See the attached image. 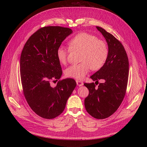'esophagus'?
I'll list each match as a JSON object with an SVG mask.
<instances>
[{
  "label": "esophagus",
  "instance_id": "esophagus-1",
  "mask_svg": "<svg viewBox=\"0 0 147 147\" xmlns=\"http://www.w3.org/2000/svg\"><path fill=\"white\" fill-rule=\"evenodd\" d=\"M76 82H77V85H78V86H82L83 85V83L82 82H81V81L77 80Z\"/></svg>",
  "mask_w": 147,
  "mask_h": 147
}]
</instances>
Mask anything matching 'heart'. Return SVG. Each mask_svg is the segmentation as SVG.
<instances>
[{"label": "heart", "mask_w": 147, "mask_h": 147, "mask_svg": "<svg viewBox=\"0 0 147 147\" xmlns=\"http://www.w3.org/2000/svg\"><path fill=\"white\" fill-rule=\"evenodd\" d=\"M71 50H80L78 64L69 66L65 70L67 77L77 80L83 79L92 70H98L105 64L109 56V49L106 43L98 39L94 35L87 32H80L75 35L69 42ZM68 50L60 46L56 51L57 58L62 64H65L67 59Z\"/></svg>", "instance_id": "1"}]
</instances>
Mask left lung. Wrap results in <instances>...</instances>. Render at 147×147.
Wrapping results in <instances>:
<instances>
[{
    "label": "left lung",
    "instance_id": "obj_1",
    "mask_svg": "<svg viewBox=\"0 0 147 147\" xmlns=\"http://www.w3.org/2000/svg\"><path fill=\"white\" fill-rule=\"evenodd\" d=\"M106 40L109 56L102 67L90 78L94 83H84L89 94L84 99L87 112L97 119H104L113 114L126 94L128 75L129 61L121 43L103 28L96 26ZM101 79L102 83L96 88L95 84Z\"/></svg>",
    "mask_w": 147,
    "mask_h": 147
}]
</instances>
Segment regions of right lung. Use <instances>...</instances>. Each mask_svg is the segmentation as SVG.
Masks as SVG:
<instances>
[{
  "instance_id": "obj_1",
  "label": "right lung",
  "mask_w": 147,
  "mask_h": 147,
  "mask_svg": "<svg viewBox=\"0 0 147 147\" xmlns=\"http://www.w3.org/2000/svg\"><path fill=\"white\" fill-rule=\"evenodd\" d=\"M71 29L47 26L38 29L26 42L20 57V75L25 98L38 116L53 119L64 111L67 101L77 85L72 78L58 81L63 71L56 51Z\"/></svg>"
}]
</instances>
